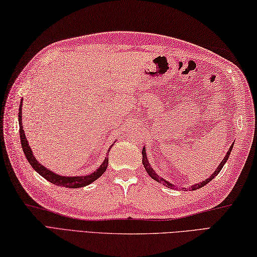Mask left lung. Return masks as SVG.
Listing matches in <instances>:
<instances>
[{
  "label": "left lung",
  "instance_id": "obj_1",
  "mask_svg": "<svg viewBox=\"0 0 257 257\" xmlns=\"http://www.w3.org/2000/svg\"><path fill=\"white\" fill-rule=\"evenodd\" d=\"M233 146H234V144H232V146L230 147V149H228V151L226 152L224 159H223V160L221 161L220 165L217 166V168L215 169V171L213 172V173L211 174V176H210L209 178H207L206 180H204V181H202V182H200V183H195V184L191 185V187L189 188L191 191H195V190H198V189H200V188H202V187H204L205 184L209 183V182L211 181V180L214 179V178L217 176V174H219V172L222 170L223 166H224L225 162L228 160V157H230V154H231V151H232V149H233ZM143 165H144V167H145V170H146L147 172H148L149 176H150L152 179H154V180H156L157 182L165 184L167 188H170V189H174V187H176V185H174V184H172V183H170L169 181H167V180L161 178V177L159 176V174H157L156 171L154 170V169H152L151 165L149 163L148 158H147V154H146L145 147H144V149H143Z\"/></svg>",
  "mask_w": 257,
  "mask_h": 257
}]
</instances>
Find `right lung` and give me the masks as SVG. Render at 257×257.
Returning <instances> with one entry per match:
<instances>
[{"label": "right lung", "mask_w": 257, "mask_h": 257, "mask_svg": "<svg viewBox=\"0 0 257 257\" xmlns=\"http://www.w3.org/2000/svg\"><path fill=\"white\" fill-rule=\"evenodd\" d=\"M22 101L20 103V108H19V124H20V138H21V145H22V149L24 151V155L26 157L27 161L30 162V165L34 170L41 174V176L46 179L47 181H50L51 183L58 185V187H63V188H69V189H77V188H83L92 183L96 180L102 176V173L106 171V169L108 167V155L105 158V160L101 163V165L98 167L96 171H94L90 174H87V176H61V174L53 172L52 170H48L46 167H44L42 163L38 162L36 160V158L33 154V151L31 149V147L29 145V141L26 139L25 133L23 130V125H22ZM116 143V141H114ZM113 144L109 147V150L111 149V147ZM108 150V154H109Z\"/></svg>", "instance_id": "add662e5"}]
</instances>
